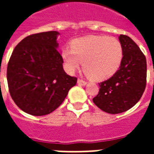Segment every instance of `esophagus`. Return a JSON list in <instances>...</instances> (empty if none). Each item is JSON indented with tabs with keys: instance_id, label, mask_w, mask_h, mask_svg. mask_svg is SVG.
Returning a JSON list of instances; mask_svg holds the SVG:
<instances>
[{
	"instance_id": "34e87169",
	"label": "esophagus",
	"mask_w": 154,
	"mask_h": 154,
	"mask_svg": "<svg viewBox=\"0 0 154 154\" xmlns=\"http://www.w3.org/2000/svg\"><path fill=\"white\" fill-rule=\"evenodd\" d=\"M77 83L79 84V85H82V86H85V85H87V82L86 81L82 80V79H78L77 80Z\"/></svg>"
}]
</instances>
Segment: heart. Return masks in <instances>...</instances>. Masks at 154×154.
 <instances>
[{"label":"heart","instance_id":"b5f03b06","mask_svg":"<svg viewBox=\"0 0 154 154\" xmlns=\"http://www.w3.org/2000/svg\"><path fill=\"white\" fill-rule=\"evenodd\" d=\"M124 52L119 39L106 35H91L72 41L71 49L62 52L65 67L70 72L83 69L88 77L103 81L112 77L122 63Z\"/></svg>","mask_w":154,"mask_h":154}]
</instances>
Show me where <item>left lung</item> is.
Masks as SVG:
<instances>
[{
	"label": "left lung",
	"instance_id": "1",
	"mask_svg": "<svg viewBox=\"0 0 154 154\" xmlns=\"http://www.w3.org/2000/svg\"><path fill=\"white\" fill-rule=\"evenodd\" d=\"M123 56L120 67L108 80L99 83V92L92 99L100 110L118 114L132 108L142 97L147 82L146 57L129 36L120 35Z\"/></svg>",
	"mask_w": 154,
	"mask_h": 154
}]
</instances>
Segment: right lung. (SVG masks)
Listing matches in <instances>:
<instances>
[{
    "mask_svg": "<svg viewBox=\"0 0 154 154\" xmlns=\"http://www.w3.org/2000/svg\"><path fill=\"white\" fill-rule=\"evenodd\" d=\"M57 31L25 37L13 50L7 66V82L16 106L32 116L50 114L63 103L77 78L63 70L57 51Z\"/></svg>",
    "mask_w": 154,
    "mask_h": 154,
    "instance_id": "add662e5",
    "label": "right lung"
}]
</instances>
